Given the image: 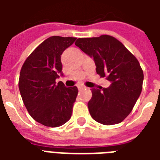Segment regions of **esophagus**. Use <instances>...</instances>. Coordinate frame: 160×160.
I'll return each instance as SVG.
<instances>
[{"label":"esophagus","instance_id":"34e87169","mask_svg":"<svg viewBox=\"0 0 160 160\" xmlns=\"http://www.w3.org/2000/svg\"><path fill=\"white\" fill-rule=\"evenodd\" d=\"M77 87H78V89H79V90H81V89L86 88V87H85V86H83V85H78Z\"/></svg>","mask_w":160,"mask_h":160}]
</instances>
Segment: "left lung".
<instances>
[{
	"label": "left lung",
	"instance_id": "obj_1",
	"mask_svg": "<svg viewBox=\"0 0 160 160\" xmlns=\"http://www.w3.org/2000/svg\"><path fill=\"white\" fill-rule=\"evenodd\" d=\"M93 58L96 72L111 82L107 88H92L88 109L94 120L104 124L119 123L127 118L141 95L143 71L126 47L109 35L78 38L75 42Z\"/></svg>",
	"mask_w": 160,
	"mask_h": 160
}]
</instances>
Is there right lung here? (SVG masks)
Segmentation results:
<instances>
[{"label": "right lung", "instance_id": "add662e5", "mask_svg": "<svg viewBox=\"0 0 160 160\" xmlns=\"http://www.w3.org/2000/svg\"><path fill=\"white\" fill-rule=\"evenodd\" d=\"M75 38L53 36L37 47L23 64L19 88L31 117L47 127L66 123L72 116L78 88L56 80L63 76L61 56Z\"/></svg>", "mask_w": 160, "mask_h": 160}]
</instances>
